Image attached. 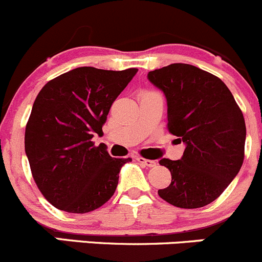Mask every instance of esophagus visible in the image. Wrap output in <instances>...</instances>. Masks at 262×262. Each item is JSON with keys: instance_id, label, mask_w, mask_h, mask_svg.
Returning <instances> with one entry per match:
<instances>
[{"instance_id": "1", "label": "esophagus", "mask_w": 262, "mask_h": 262, "mask_svg": "<svg viewBox=\"0 0 262 262\" xmlns=\"http://www.w3.org/2000/svg\"><path fill=\"white\" fill-rule=\"evenodd\" d=\"M137 162L140 163V164L145 165V167H154L155 165V162L154 160H150V159H145V158H141V157H137L136 158Z\"/></svg>"}]
</instances>
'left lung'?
<instances>
[{"mask_svg":"<svg viewBox=\"0 0 262 262\" xmlns=\"http://www.w3.org/2000/svg\"><path fill=\"white\" fill-rule=\"evenodd\" d=\"M167 98V128L186 145L181 159L159 160L172 182L160 198L182 209L213 203L242 167L246 123L227 85L187 63H172L147 74Z\"/></svg>","mask_w":262,"mask_h":262,"instance_id":"left-lung-1","label":"left lung"}]
</instances>
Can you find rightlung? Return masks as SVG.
I'll return each instance as SVG.
<instances>
[{
    "label": "right lung",
    "mask_w": 262,
    "mask_h": 262,
    "mask_svg": "<svg viewBox=\"0 0 262 262\" xmlns=\"http://www.w3.org/2000/svg\"><path fill=\"white\" fill-rule=\"evenodd\" d=\"M137 69L77 67L47 82L25 128V152L44 198L59 210L84 214L104 205L131 158H112L94 146L116 98Z\"/></svg>",
    "instance_id": "obj_1"
}]
</instances>
